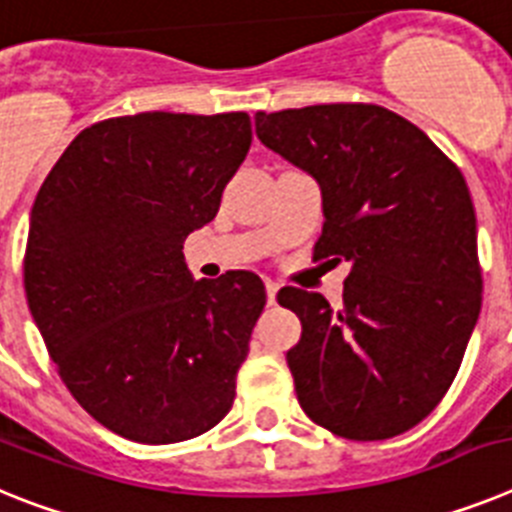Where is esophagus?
Masks as SVG:
<instances>
[{
  "instance_id": "1",
  "label": "esophagus",
  "mask_w": 512,
  "mask_h": 512,
  "mask_svg": "<svg viewBox=\"0 0 512 512\" xmlns=\"http://www.w3.org/2000/svg\"><path fill=\"white\" fill-rule=\"evenodd\" d=\"M265 291H268V304H275V296H278V283L273 281H265Z\"/></svg>"
}]
</instances>
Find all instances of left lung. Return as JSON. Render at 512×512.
I'll list each match as a JSON object with an SVG mask.
<instances>
[{
    "instance_id": "obj_1",
    "label": "left lung",
    "mask_w": 512,
    "mask_h": 512,
    "mask_svg": "<svg viewBox=\"0 0 512 512\" xmlns=\"http://www.w3.org/2000/svg\"><path fill=\"white\" fill-rule=\"evenodd\" d=\"M257 139L322 188L314 260L353 262L340 309L286 286L301 410L350 441L407 433L451 389L482 306L477 219L461 170L402 115L332 102L255 115Z\"/></svg>"
}]
</instances>
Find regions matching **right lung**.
I'll list each match as a JSON object with an SVG mask.
<instances>
[{"label":"right lung","instance_id":"obj_1","mask_svg":"<svg viewBox=\"0 0 512 512\" xmlns=\"http://www.w3.org/2000/svg\"><path fill=\"white\" fill-rule=\"evenodd\" d=\"M252 144L247 113H139L84 128L35 195L25 293L71 397L128 441L219 425L265 309L255 273L193 281L182 244Z\"/></svg>","mask_w":512,"mask_h":512}]
</instances>
